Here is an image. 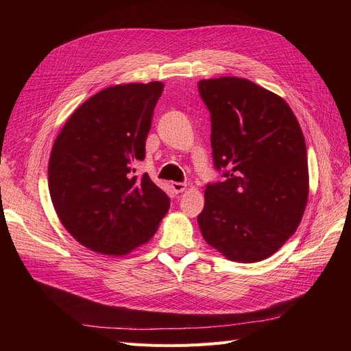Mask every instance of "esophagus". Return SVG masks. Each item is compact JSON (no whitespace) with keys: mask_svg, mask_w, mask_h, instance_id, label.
<instances>
[{"mask_svg":"<svg viewBox=\"0 0 351 351\" xmlns=\"http://www.w3.org/2000/svg\"><path fill=\"white\" fill-rule=\"evenodd\" d=\"M171 187H173V190L176 193H183L184 190L187 189V184L186 183H177V182H174V183H171Z\"/></svg>","mask_w":351,"mask_h":351,"instance_id":"esophagus-1","label":"esophagus"}]
</instances>
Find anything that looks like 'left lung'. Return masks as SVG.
<instances>
[{
    "instance_id": "8db88e82",
    "label": "left lung",
    "mask_w": 351,
    "mask_h": 351,
    "mask_svg": "<svg viewBox=\"0 0 351 351\" xmlns=\"http://www.w3.org/2000/svg\"><path fill=\"white\" fill-rule=\"evenodd\" d=\"M210 112L214 165L197 217L209 246L230 261L269 258L299 227L309 195L306 142L287 102L247 79L197 83Z\"/></svg>"
}]
</instances>
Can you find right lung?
<instances>
[{
  "label": "right lung",
  "mask_w": 351,
  "mask_h": 351,
  "mask_svg": "<svg viewBox=\"0 0 351 351\" xmlns=\"http://www.w3.org/2000/svg\"><path fill=\"white\" fill-rule=\"evenodd\" d=\"M161 82L110 86L71 114L52 146L48 187L61 224L84 247L120 256L149 241L169 197L147 174L145 159Z\"/></svg>",
  "instance_id": "obj_1"
}]
</instances>
